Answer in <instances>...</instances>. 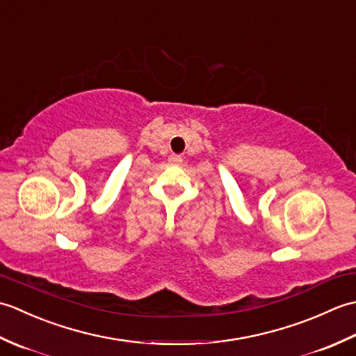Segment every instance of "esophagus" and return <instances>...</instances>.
Masks as SVG:
<instances>
[{"label": "esophagus", "mask_w": 356, "mask_h": 356, "mask_svg": "<svg viewBox=\"0 0 356 356\" xmlns=\"http://www.w3.org/2000/svg\"><path fill=\"white\" fill-rule=\"evenodd\" d=\"M168 162L172 163V165H177V163L182 162V157L177 156V154H171V156L168 157Z\"/></svg>", "instance_id": "1"}]
</instances>
